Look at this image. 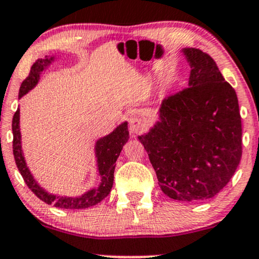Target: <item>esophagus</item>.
<instances>
[{"label": "esophagus", "instance_id": "esophagus-1", "mask_svg": "<svg viewBox=\"0 0 259 259\" xmlns=\"http://www.w3.org/2000/svg\"><path fill=\"white\" fill-rule=\"evenodd\" d=\"M147 124L142 118L139 117H132L129 119V130L133 134H140L146 129Z\"/></svg>", "mask_w": 259, "mask_h": 259}]
</instances>
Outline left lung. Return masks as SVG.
<instances>
[{
	"label": "left lung",
	"instance_id": "obj_1",
	"mask_svg": "<svg viewBox=\"0 0 259 259\" xmlns=\"http://www.w3.org/2000/svg\"><path fill=\"white\" fill-rule=\"evenodd\" d=\"M189 88L163 100L159 121L139 140L158 185L181 202L212 198L230 181L242 156L239 101L214 59L184 49Z\"/></svg>",
	"mask_w": 259,
	"mask_h": 259
}]
</instances>
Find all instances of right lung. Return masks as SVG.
Returning a JSON list of instances; mask_svg holds the SVG:
<instances>
[{
	"instance_id": "add662e5",
	"label": "right lung",
	"mask_w": 259,
	"mask_h": 259,
	"mask_svg": "<svg viewBox=\"0 0 259 259\" xmlns=\"http://www.w3.org/2000/svg\"><path fill=\"white\" fill-rule=\"evenodd\" d=\"M53 61V57L49 58L46 56L44 59H37L32 64L30 73L26 79L22 82L19 89V99L24 96L38 82L40 74L45 68ZM12 132H13V154L16 159L18 170L22 174L23 179L29 189L35 195L47 204H53L57 208H64V209H84L100 203L103 198H106L111 192L114 180V168L117 158L119 157L121 148L129 140V130H127V123L120 124L114 132L109 135L97 140L95 146V153L97 157V167L101 177V184L99 187L91 189L90 191L85 192L84 195L78 197H63V196H56L49 194L41 187L34 179L28 165H26L24 154L22 151V141H20V129H19V108L14 113L13 120H12Z\"/></svg>"
}]
</instances>
